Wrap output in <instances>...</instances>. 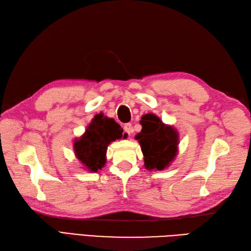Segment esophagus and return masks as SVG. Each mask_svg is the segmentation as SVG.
I'll return each instance as SVG.
<instances>
[{
  "label": "esophagus",
  "instance_id": "34e87169",
  "mask_svg": "<svg viewBox=\"0 0 251 251\" xmlns=\"http://www.w3.org/2000/svg\"><path fill=\"white\" fill-rule=\"evenodd\" d=\"M124 131L126 132V133H128L130 136V133L133 131V129H132V125L130 124V123H127V124H125L124 125Z\"/></svg>",
  "mask_w": 251,
  "mask_h": 251
}]
</instances>
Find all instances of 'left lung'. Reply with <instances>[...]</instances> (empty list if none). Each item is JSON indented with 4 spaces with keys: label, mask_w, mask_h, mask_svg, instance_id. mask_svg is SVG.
<instances>
[{
    "label": "left lung",
    "mask_w": 251,
    "mask_h": 251,
    "mask_svg": "<svg viewBox=\"0 0 251 251\" xmlns=\"http://www.w3.org/2000/svg\"><path fill=\"white\" fill-rule=\"evenodd\" d=\"M141 125L142 130L134 139L138 140L142 149L145 168L155 171L168 168L178 152L179 134L177 130L173 126L165 125L152 113L144 115Z\"/></svg>",
    "instance_id": "left-lung-1"
}]
</instances>
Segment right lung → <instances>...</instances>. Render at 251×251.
<instances>
[{"label":"right lung","instance_id":"1","mask_svg":"<svg viewBox=\"0 0 251 251\" xmlns=\"http://www.w3.org/2000/svg\"><path fill=\"white\" fill-rule=\"evenodd\" d=\"M121 126L112 119L96 114L85 133L74 141L76 158L89 172H98L106 164V151L112 141L122 138Z\"/></svg>","mask_w":251,"mask_h":251}]
</instances>
